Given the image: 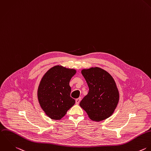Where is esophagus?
<instances>
[{"label":"esophagus","mask_w":151,"mask_h":151,"mask_svg":"<svg viewBox=\"0 0 151 151\" xmlns=\"http://www.w3.org/2000/svg\"><path fill=\"white\" fill-rule=\"evenodd\" d=\"M80 101H81V97H79L78 99H76V104H78L80 103Z\"/></svg>","instance_id":"34e87169"}]
</instances>
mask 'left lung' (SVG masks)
Here are the masks:
<instances>
[{"label":"left lung","mask_w":151,"mask_h":151,"mask_svg":"<svg viewBox=\"0 0 151 151\" xmlns=\"http://www.w3.org/2000/svg\"><path fill=\"white\" fill-rule=\"evenodd\" d=\"M81 74L86 80L89 91L80 103L90 118L100 121L109 117L119 101V92L112 76L103 69H84Z\"/></svg>","instance_id":"8db88e82"}]
</instances>
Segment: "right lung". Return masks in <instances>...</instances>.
Masks as SVG:
<instances>
[{"instance_id":"right-lung-1","label":"right lung","mask_w":151,"mask_h":151,"mask_svg":"<svg viewBox=\"0 0 151 151\" xmlns=\"http://www.w3.org/2000/svg\"><path fill=\"white\" fill-rule=\"evenodd\" d=\"M76 70L56 65L43 77L37 96L40 105L46 115L52 119H60L75 104L70 97L69 83Z\"/></svg>"}]
</instances>
